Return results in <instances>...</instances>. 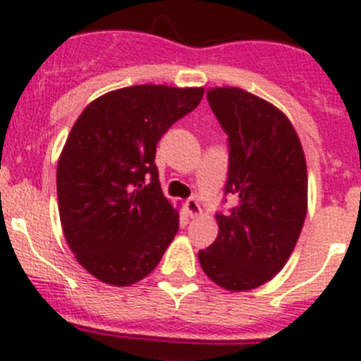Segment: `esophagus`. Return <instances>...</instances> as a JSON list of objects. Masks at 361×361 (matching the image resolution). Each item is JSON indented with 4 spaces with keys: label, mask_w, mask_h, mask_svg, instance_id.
I'll return each instance as SVG.
<instances>
[{
    "label": "esophagus",
    "mask_w": 361,
    "mask_h": 361,
    "mask_svg": "<svg viewBox=\"0 0 361 361\" xmlns=\"http://www.w3.org/2000/svg\"><path fill=\"white\" fill-rule=\"evenodd\" d=\"M185 212H187L188 217H192V219L201 216V207L196 197H190V200L185 201Z\"/></svg>",
    "instance_id": "1"
}]
</instances>
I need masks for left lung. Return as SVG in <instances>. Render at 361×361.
<instances>
[{
    "label": "left lung",
    "instance_id": "obj_1",
    "mask_svg": "<svg viewBox=\"0 0 361 361\" xmlns=\"http://www.w3.org/2000/svg\"><path fill=\"white\" fill-rule=\"evenodd\" d=\"M210 108L228 135L226 194L216 241L197 253L207 277L226 291H250L284 268L307 214V167L290 118L241 87H209Z\"/></svg>",
    "mask_w": 361,
    "mask_h": 361
}]
</instances>
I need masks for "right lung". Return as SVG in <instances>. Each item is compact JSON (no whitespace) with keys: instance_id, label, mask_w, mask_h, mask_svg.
<instances>
[{"instance_id":"add662e5","label":"right lung","mask_w":361,"mask_h":361,"mask_svg":"<svg viewBox=\"0 0 361 361\" xmlns=\"http://www.w3.org/2000/svg\"><path fill=\"white\" fill-rule=\"evenodd\" d=\"M203 92L120 87L87 104L71 128L57 161L61 225L79 264L104 284L142 281L173 243L180 210L158 181L157 144Z\"/></svg>"}]
</instances>
